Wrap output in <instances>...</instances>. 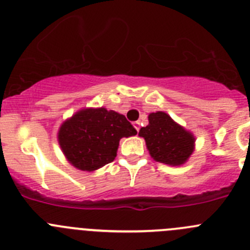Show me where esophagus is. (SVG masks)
<instances>
[{
	"label": "esophagus",
	"mask_w": 250,
	"mask_h": 250,
	"mask_svg": "<svg viewBox=\"0 0 250 250\" xmlns=\"http://www.w3.org/2000/svg\"><path fill=\"white\" fill-rule=\"evenodd\" d=\"M133 125H134V128H136L137 132H138L139 128H141V127H139V122H134V123H133Z\"/></svg>",
	"instance_id": "34e87169"
}]
</instances>
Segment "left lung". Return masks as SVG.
<instances>
[{"label":"left lung","mask_w":250,"mask_h":250,"mask_svg":"<svg viewBox=\"0 0 250 250\" xmlns=\"http://www.w3.org/2000/svg\"><path fill=\"white\" fill-rule=\"evenodd\" d=\"M148 121V125L139 130V137L146 141L150 157L171 167L185 164L195 150L192 133L163 111L149 113Z\"/></svg>","instance_id":"1"}]
</instances>
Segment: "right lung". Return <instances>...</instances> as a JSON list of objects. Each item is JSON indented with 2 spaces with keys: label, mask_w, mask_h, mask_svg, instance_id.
I'll list each match as a JSON object with an SVG mask.
<instances>
[{
  "label": "right lung",
  "mask_w": 250,
  "mask_h": 250,
  "mask_svg": "<svg viewBox=\"0 0 250 250\" xmlns=\"http://www.w3.org/2000/svg\"><path fill=\"white\" fill-rule=\"evenodd\" d=\"M136 134L137 130L123 114L104 107H87L62 123L58 142L72 167L95 171L113 162L123 137Z\"/></svg>",
  "instance_id": "1"
}]
</instances>
